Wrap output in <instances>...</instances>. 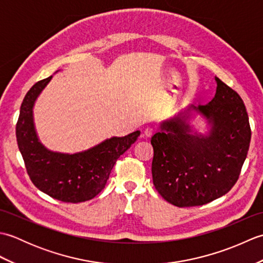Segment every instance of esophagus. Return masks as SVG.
Masks as SVG:
<instances>
[{"label":"esophagus","instance_id":"obj_1","mask_svg":"<svg viewBox=\"0 0 263 263\" xmlns=\"http://www.w3.org/2000/svg\"><path fill=\"white\" fill-rule=\"evenodd\" d=\"M155 133V128L154 127H152V126H148V127H146L144 128V131H143V135L146 136L147 138H150L152 137L153 135Z\"/></svg>","mask_w":263,"mask_h":263}]
</instances>
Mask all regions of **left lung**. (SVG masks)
Here are the masks:
<instances>
[{"mask_svg": "<svg viewBox=\"0 0 263 263\" xmlns=\"http://www.w3.org/2000/svg\"><path fill=\"white\" fill-rule=\"evenodd\" d=\"M215 97L191 109L212 124L208 137L193 135L182 115L161 123L152 138L153 182L167 202L180 208L209 203L235 185L251 141L241 96L216 78Z\"/></svg>", "mask_w": 263, "mask_h": 263, "instance_id": "8db88e82", "label": "left lung"}]
</instances>
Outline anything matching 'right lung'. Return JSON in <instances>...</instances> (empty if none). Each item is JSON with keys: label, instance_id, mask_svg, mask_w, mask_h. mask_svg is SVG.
Masks as SVG:
<instances>
[{"label": "right lung", "instance_id": "add662e5", "mask_svg": "<svg viewBox=\"0 0 263 263\" xmlns=\"http://www.w3.org/2000/svg\"><path fill=\"white\" fill-rule=\"evenodd\" d=\"M51 79L52 76L36 82L26 93L15 125L16 141L33 185L62 202H83L96 197L105 187L116 160L136 142L140 132L110 138L74 155L49 152L38 141L32 106Z\"/></svg>", "mask_w": 263, "mask_h": 263}]
</instances>
